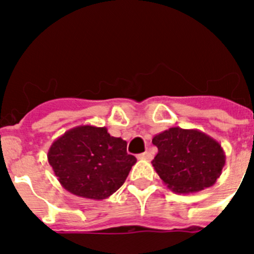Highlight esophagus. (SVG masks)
I'll return each instance as SVG.
<instances>
[{
	"instance_id": "esophagus-1",
	"label": "esophagus",
	"mask_w": 254,
	"mask_h": 254,
	"mask_svg": "<svg viewBox=\"0 0 254 254\" xmlns=\"http://www.w3.org/2000/svg\"><path fill=\"white\" fill-rule=\"evenodd\" d=\"M151 158H152V155L150 154L149 151H145V152H142V154L138 155V159H145V160H150Z\"/></svg>"
}]
</instances>
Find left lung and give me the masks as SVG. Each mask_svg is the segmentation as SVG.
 I'll return each mask as SVG.
<instances>
[{"instance_id":"obj_1","label":"left lung","mask_w":254,"mask_h":254,"mask_svg":"<svg viewBox=\"0 0 254 254\" xmlns=\"http://www.w3.org/2000/svg\"><path fill=\"white\" fill-rule=\"evenodd\" d=\"M158 154L152 160L163 182L177 193H192L215 185L225 165L217 141L198 129L172 127L156 134Z\"/></svg>"}]
</instances>
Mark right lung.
Masks as SVG:
<instances>
[{
  "label": "right lung",
  "instance_id": "right-lung-1",
  "mask_svg": "<svg viewBox=\"0 0 254 254\" xmlns=\"http://www.w3.org/2000/svg\"><path fill=\"white\" fill-rule=\"evenodd\" d=\"M48 161L64 190L104 199L125 183L136 158L127 154V142L105 127L80 126L52 143Z\"/></svg>",
  "mask_w": 254,
  "mask_h": 254
}]
</instances>
